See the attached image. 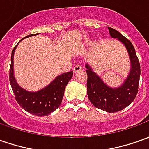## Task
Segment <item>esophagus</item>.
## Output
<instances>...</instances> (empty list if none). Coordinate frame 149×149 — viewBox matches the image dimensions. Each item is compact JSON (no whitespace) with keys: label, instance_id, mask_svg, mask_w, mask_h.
I'll use <instances>...</instances> for the list:
<instances>
[{"label":"esophagus","instance_id":"esophagus-1","mask_svg":"<svg viewBox=\"0 0 149 149\" xmlns=\"http://www.w3.org/2000/svg\"><path fill=\"white\" fill-rule=\"evenodd\" d=\"M81 70H82V67L79 64L76 65L74 68H73V72H74L75 73L77 72H79V71H81Z\"/></svg>","mask_w":149,"mask_h":149}]
</instances>
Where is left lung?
<instances>
[{
  "label": "left lung",
  "mask_w": 149,
  "mask_h": 149,
  "mask_svg": "<svg viewBox=\"0 0 149 149\" xmlns=\"http://www.w3.org/2000/svg\"><path fill=\"white\" fill-rule=\"evenodd\" d=\"M108 29L111 38L117 39L127 49L130 61V72L123 84L113 88L105 84L90 65L86 63L85 66L87 74L86 89L88 98L95 107L109 113H115L130 105L136 97L139 84L140 64L130 41L115 29Z\"/></svg>",
  "instance_id": "obj_1"
}]
</instances>
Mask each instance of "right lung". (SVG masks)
Instances as JSON below:
<instances>
[{
  "instance_id": "right-lung-1",
  "label": "right lung",
  "mask_w": 149,
  "mask_h": 149,
  "mask_svg": "<svg viewBox=\"0 0 149 149\" xmlns=\"http://www.w3.org/2000/svg\"><path fill=\"white\" fill-rule=\"evenodd\" d=\"M33 35L29 34L24 39ZM17 46L18 44H16L12 50L10 68V83L15 96V100L24 110L32 115L37 116H48L58 108L64 95L65 87L72 79L73 72L59 75L47 86L38 91L24 90L19 86L14 76V54Z\"/></svg>"
}]
</instances>
